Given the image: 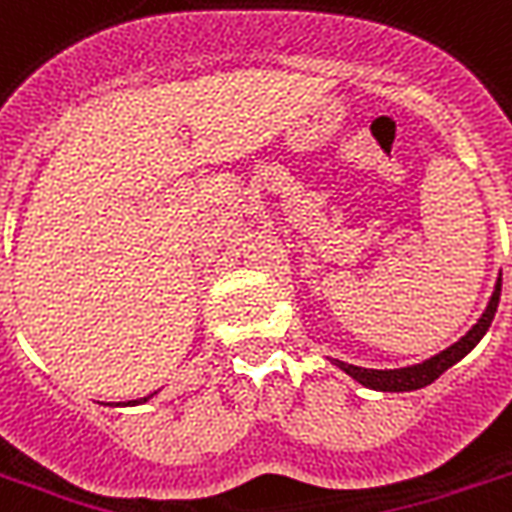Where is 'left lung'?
<instances>
[{
  "mask_svg": "<svg viewBox=\"0 0 512 512\" xmlns=\"http://www.w3.org/2000/svg\"><path fill=\"white\" fill-rule=\"evenodd\" d=\"M499 292H502V279L494 287V295H491L489 306L483 311V317L478 319V325L470 330V333L459 338L454 346H448L446 351L435 354L432 360L421 362V365H413V368H400V370H368L357 368V365H349V362L335 360V365L341 370H346L351 378H357L360 384L370 386V389H378V392H411V389H421V386L432 384L435 378H440L451 365L462 360L467 351L473 349L475 343L481 341L486 330H489L491 319L497 314L499 306Z\"/></svg>",
  "mask_w": 512,
  "mask_h": 512,
  "instance_id": "obj_1",
  "label": "left lung"
}]
</instances>
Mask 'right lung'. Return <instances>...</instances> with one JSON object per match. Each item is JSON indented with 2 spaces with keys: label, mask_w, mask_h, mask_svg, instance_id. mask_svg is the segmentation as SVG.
Returning <instances> with one entry per match:
<instances>
[{
  "label": "right lung",
  "mask_w": 512,
  "mask_h": 512,
  "mask_svg": "<svg viewBox=\"0 0 512 512\" xmlns=\"http://www.w3.org/2000/svg\"><path fill=\"white\" fill-rule=\"evenodd\" d=\"M144 400H147V397H142V400H134V403H144Z\"/></svg>",
  "instance_id": "add662e5"
}]
</instances>
